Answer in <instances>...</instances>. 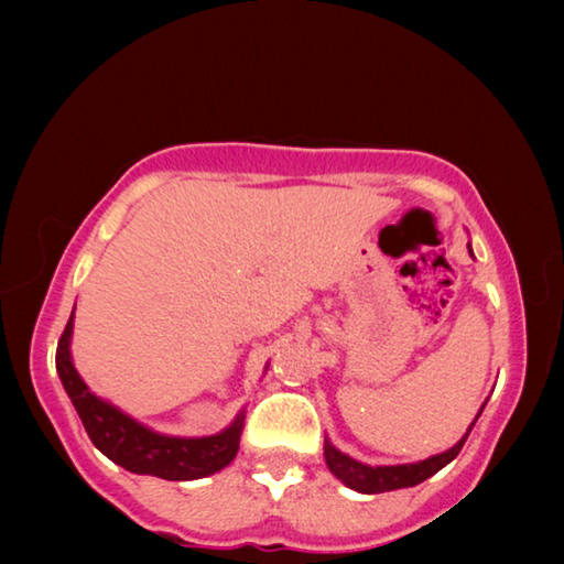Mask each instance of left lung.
Returning a JSON list of instances; mask_svg holds the SVG:
<instances>
[{"label": "left lung", "mask_w": 564, "mask_h": 564, "mask_svg": "<svg viewBox=\"0 0 564 564\" xmlns=\"http://www.w3.org/2000/svg\"><path fill=\"white\" fill-rule=\"evenodd\" d=\"M470 256H473V248H470ZM482 408H485V403H482ZM482 408H480V413H482ZM480 413L475 415L470 427H467V433L451 447V451L431 455V457H425V460H417V463L366 465V463L356 460V457L340 453L338 447L328 441V437H326V443H323V455H326L328 470L336 475L338 480L346 485V488L356 490V492L376 495V492H390V490H400V488H413V485H420L423 480H427V477H433L437 470H443L447 463L455 460L457 453L463 451L467 435H470L473 425L477 423Z\"/></svg>", "instance_id": "1"}]
</instances>
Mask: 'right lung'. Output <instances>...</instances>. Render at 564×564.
Instances as JSON below:
<instances>
[{
	"mask_svg": "<svg viewBox=\"0 0 564 564\" xmlns=\"http://www.w3.org/2000/svg\"><path fill=\"white\" fill-rule=\"evenodd\" d=\"M72 333L74 311L62 333L59 346H56V373L82 417L84 431L97 445V451L107 455L111 463L121 465L129 473L181 482L214 475L234 460L243 431V410L234 417L231 425L216 435L178 437L151 431L117 405H111L109 400L91 393L74 368Z\"/></svg>",
	"mask_w": 564,
	"mask_h": 564,
	"instance_id": "add662e5",
	"label": "right lung"
}]
</instances>
